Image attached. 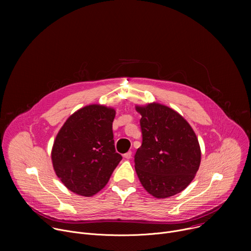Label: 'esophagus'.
Here are the masks:
<instances>
[{"label":"esophagus","instance_id":"esophagus-1","mask_svg":"<svg viewBox=\"0 0 251 251\" xmlns=\"http://www.w3.org/2000/svg\"><path fill=\"white\" fill-rule=\"evenodd\" d=\"M124 158H125V159H128V160L131 159V158H132V152H131V151H128L127 153H125V154H124Z\"/></svg>","mask_w":251,"mask_h":251}]
</instances>
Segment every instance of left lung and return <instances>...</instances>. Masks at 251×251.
Masks as SVG:
<instances>
[{"mask_svg":"<svg viewBox=\"0 0 251 251\" xmlns=\"http://www.w3.org/2000/svg\"><path fill=\"white\" fill-rule=\"evenodd\" d=\"M142 115V145L135 170L144 189L165 199L184 191L201 164V148L190 124L175 110L159 104L136 106Z\"/></svg>","mask_w":251,"mask_h":251,"instance_id":"1","label":"left lung"}]
</instances>
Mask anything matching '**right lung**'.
I'll return each mask as SVG.
<instances>
[{
  "label": "right lung",
  "mask_w": 251,
  "mask_h": 251,
  "mask_svg": "<svg viewBox=\"0 0 251 251\" xmlns=\"http://www.w3.org/2000/svg\"><path fill=\"white\" fill-rule=\"evenodd\" d=\"M114 117L112 108L88 105L71 115L56 135L53 169L71 192L84 197L97 194L122 160L114 146Z\"/></svg>",
  "instance_id": "right-lung-1"
}]
</instances>
